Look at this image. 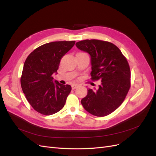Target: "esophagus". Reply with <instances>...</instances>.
Instances as JSON below:
<instances>
[{"instance_id":"esophagus-1","label":"esophagus","mask_w":156,"mask_h":156,"mask_svg":"<svg viewBox=\"0 0 156 156\" xmlns=\"http://www.w3.org/2000/svg\"><path fill=\"white\" fill-rule=\"evenodd\" d=\"M79 86V85L78 84H73V85L72 86V88L73 90H74V89H75V88H77Z\"/></svg>"}]
</instances>
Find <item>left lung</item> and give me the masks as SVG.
<instances>
[{
	"instance_id": "8db88e82",
	"label": "left lung",
	"mask_w": 156,
	"mask_h": 156,
	"mask_svg": "<svg viewBox=\"0 0 156 156\" xmlns=\"http://www.w3.org/2000/svg\"><path fill=\"white\" fill-rule=\"evenodd\" d=\"M77 48L90 56L91 77L100 79L98 89H88L81 100L84 108L96 116H105L119 107L130 88L128 62L120 50L112 43L98 40L80 41Z\"/></svg>"
}]
</instances>
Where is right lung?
I'll return each instance as SVG.
<instances>
[{
  "instance_id": "right-lung-1",
  "label": "right lung",
  "mask_w": 156,
  "mask_h": 156,
  "mask_svg": "<svg viewBox=\"0 0 156 156\" xmlns=\"http://www.w3.org/2000/svg\"><path fill=\"white\" fill-rule=\"evenodd\" d=\"M75 41L50 42L40 46L28 56L23 65L21 84L30 105L37 112L51 115L64 107L72 90L52 77L57 73L60 62L72 49Z\"/></svg>"
}]
</instances>
